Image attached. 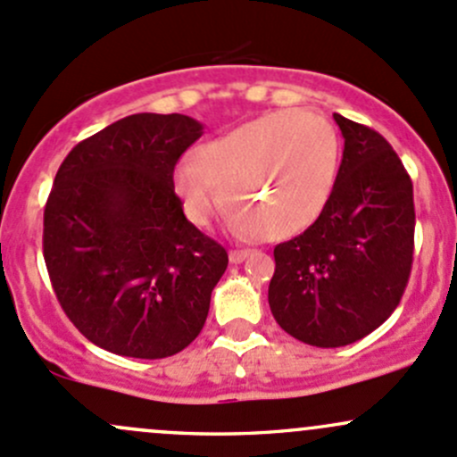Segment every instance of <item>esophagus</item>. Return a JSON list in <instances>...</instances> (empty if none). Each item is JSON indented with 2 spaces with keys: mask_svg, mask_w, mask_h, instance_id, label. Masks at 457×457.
Returning a JSON list of instances; mask_svg holds the SVG:
<instances>
[{
  "mask_svg": "<svg viewBox=\"0 0 457 457\" xmlns=\"http://www.w3.org/2000/svg\"><path fill=\"white\" fill-rule=\"evenodd\" d=\"M249 256H252V249H232V252H229V262H232V265H241L245 258Z\"/></svg>",
  "mask_w": 457,
  "mask_h": 457,
  "instance_id": "1",
  "label": "esophagus"
}]
</instances>
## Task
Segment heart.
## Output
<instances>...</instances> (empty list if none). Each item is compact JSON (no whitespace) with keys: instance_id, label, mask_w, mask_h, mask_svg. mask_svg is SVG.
<instances>
[{"instance_id":"b5f03b06","label":"heart","mask_w":457,"mask_h":457,"mask_svg":"<svg viewBox=\"0 0 457 457\" xmlns=\"http://www.w3.org/2000/svg\"><path fill=\"white\" fill-rule=\"evenodd\" d=\"M337 172L333 124L320 113L280 109L201 144L195 162L175 166L172 190L195 225L208 223L225 199L238 232L282 241L320 219Z\"/></svg>"}]
</instances>
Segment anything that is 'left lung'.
<instances>
[{
  "mask_svg": "<svg viewBox=\"0 0 457 457\" xmlns=\"http://www.w3.org/2000/svg\"><path fill=\"white\" fill-rule=\"evenodd\" d=\"M344 157L324 212L276 245L269 306L282 330L339 348L377 330L401 302L414 261V186L381 133L333 113Z\"/></svg>",
  "mask_w": 457,
  "mask_h": 457,
  "instance_id": "1",
  "label": "left lung"
}]
</instances>
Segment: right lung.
I'll use <instances>...</instances> for the list:
<instances>
[{
  "label": "right lung",
  "mask_w": 457,
  "mask_h": 457,
  "mask_svg": "<svg viewBox=\"0 0 457 457\" xmlns=\"http://www.w3.org/2000/svg\"><path fill=\"white\" fill-rule=\"evenodd\" d=\"M204 124L136 113L70 151L43 212L56 297L91 344L164 359L196 339L228 252L186 219L172 170Z\"/></svg>",
  "instance_id": "right-lung-1"
}]
</instances>
